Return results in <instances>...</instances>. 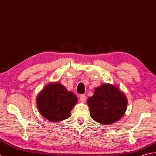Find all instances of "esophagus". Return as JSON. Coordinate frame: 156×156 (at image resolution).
<instances>
[{
	"mask_svg": "<svg viewBox=\"0 0 156 156\" xmlns=\"http://www.w3.org/2000/svg\"><path fill=\"white\" fill-rule=\"evenodd\" d=\"M79 100H80L81 102L84 103L85 100H86V96H85V95H81L80 97H79Z\"/></svg>",
	"mask_w": 156,
	"mask_h": 156,
	"instance_id": "1",
	"label": "esophagus"
}]
</instances>
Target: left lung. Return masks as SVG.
<instances>
[{"label": "left lung", "instance_id": "left-lung-1", "mask_svg": "<svg viewBox=\"0 0 156 156\" xmlns=\"http://www.w3.org/2000/svg\"><path fill=\"white\" fill-rule=\"evenodd\" d=\"M87 104L92 119L103 125H110L125 114L127 100L118 88L105 83L95 89L93 96L88 98Z\"/></svg>", "mask_w": 156, "mask_h": 156}]
</instances>
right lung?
Wrapping results in <instances>:
<instances>
[{
  "label": "right lung",
  "mask_w": 156,
  "mask_h": 156,
  "mask_svg": "<svg viewBox=\"0 0 156 156\" xmlns=\"http://www.w3.org/2000/svg\"><path fill=\"white\" fill-rule=\"evenodd\" d=\"M36 102L40 113L50 122H56L70 117L77 98L61 84L54 83L38 94Z\"/></svg>",
  "instance_id": "right-lung-1"
}]
</instances>
